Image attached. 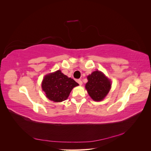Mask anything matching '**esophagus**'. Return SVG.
I'll return each instance as SVG.
<instances>
[{"label":"esophagus","instance_id":"1","mask_svg":"<svg viewBox=\"0 0 151 151\" xmlns=\"http://www.w3.org/2000/svg\"><path fill=\"white\" fill-rule=\"evenodd\" d=\"M77 82L79 83V85H82V84H83V81H82L81 79H78V80L77 81Z\"/></svg>","mask_w":151,"mask_h":151}]
</instances>
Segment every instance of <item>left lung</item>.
<instances>
[{
	"mask_svg": "<svg viewBox=\"0 0 151 151\" xmlns=\"http://www.w3.org/2000/svg\"><path fill=\"white\" fill-rule=\"evenodd\" d=\"M85 88L90 97L95 101H100L106 96L111 89V81L103 73L96 70L88 77Z\"/></svg>",
	"mask_w": 151,
	"mask_h": 151,
	"instance_id": "left-lung-1",
	"label": "left lung"
}]
</instances>
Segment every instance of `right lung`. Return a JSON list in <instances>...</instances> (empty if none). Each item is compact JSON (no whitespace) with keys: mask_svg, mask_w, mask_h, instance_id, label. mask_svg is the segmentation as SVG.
<instances>
[{"mask_svg":"<svg viewBox=\"0 0 151 151\" xmlns=\"http://www.w3.org/2000/svg\"><path fill=\"white\" fill-rule=\"evenodd\" d=\"M79 85L70 77L58 70L45 76L42 88L46 97L54 102H62L66 100L72 89Z\"/></svg>","mask_w":151,"mask_h":151,"instance_id":"add662e5","label":"right lung"}]
</instances>
